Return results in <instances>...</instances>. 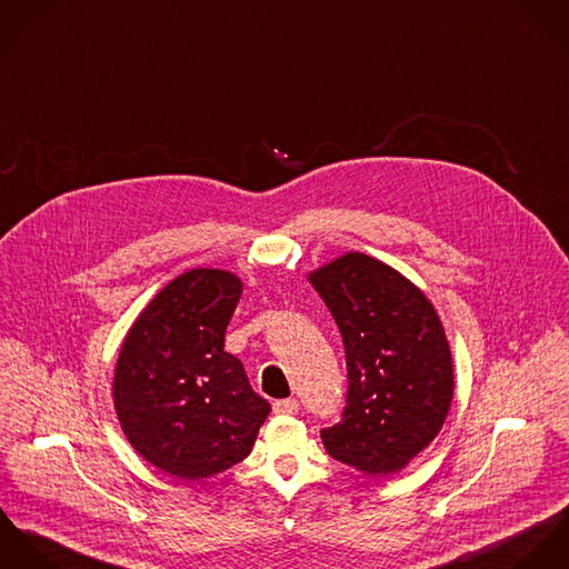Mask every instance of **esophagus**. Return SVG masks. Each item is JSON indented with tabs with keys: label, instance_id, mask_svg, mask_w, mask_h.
<instances>
[{
	"label": "esophagus",
	"instance_id": "esophagus-1",
	"mask_svg": "<svg viewBox=\"0 0 569 569\" xmlns=\"http://www.w3.org/2000/svg\"><path fill=\"white\" fill-rule=\"evenodd\" d=\"M272 410H274V415H297L299 412V401L295 397L279 399V401L272 403Z\"/></svg>",
	"mask_w": 569,
	"mask_h": 569
}]
</instances>
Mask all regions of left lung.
Here are the masks:
<instances>
[{
  "label": "left lung",
  "mask_w": 569,
  "mask_h": 569,
  "mask_svg": "<svg viewBox=\"0 0 569 569\" xmlns=\"http://www.w3.org/2000/svg\"><path fill=\"white\" fill-rule=\"evenodd\" d=\"M310 283L340 329L349 378L342 419L320 430L322 445L358 471L395 473L435 441L451 406L441 318L410 279L369 254H342Z\"/></svg>",
  "instance_id": "1"
}]
</instances>
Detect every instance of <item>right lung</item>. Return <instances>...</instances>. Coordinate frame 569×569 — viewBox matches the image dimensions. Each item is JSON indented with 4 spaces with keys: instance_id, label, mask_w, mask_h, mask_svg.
Masks as SVG:
<instances>
[{
    "instance_id": "obj_1",
    "label": "right lung",
    "mask_w": 569,
    "mask_h": 569,
    "mask_svg": "<svg viewBox=\"0 0 569 569\" xmlns=\"http://www.w3.org/2000/svg\"><path fill=\"white\" fill-rule=\"evenodd\" d=\"M242 297L229 270L193 268L172 279L122 342L113 403L128 442L179 480H202L244 460L270 403L224 331Z\"/></svg>"
}]
</instances>
